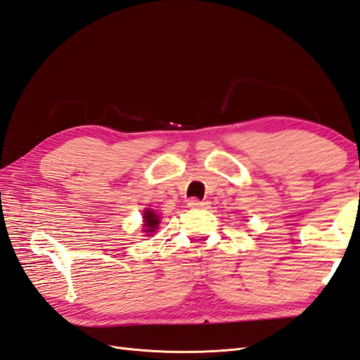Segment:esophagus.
Returning <instances> with one entry per match:
<instances>
[{
    "instance_id": "obj_1",
    "label": "esophagus",
    "mask_w": 360,
    "mask_h": 360,
    "mask_svg": "<svg viewBox=\"0 0 360 360\" xmlns=\"http://www.w3.org/2000/svg\"><path fill=\"white\" fill-rule=\"evenodd\" d=\"M188 205L191 207V209H207V207H209V202L200 201L197 198H192V200H189Z\"/></svg>"
}]
</instances>
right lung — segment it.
Segmentation results:
<instances>
[{"label":"right lung","mask_w":360,"mask_h":360,"mask_svg":"<svg viewBox=\"0 0 360 360\" xmlns=\"http://www.w3.org/2000/svg\"><path fill=\"white\" fill-rule=\"evenodd\" d=\"M144 219V233L146 234H153L158 230V225L160 224V217L158 216V213H155L151 209H147L143 214Z\"/></svg>","instance_id":"right-lung-1"}]
</instances>
